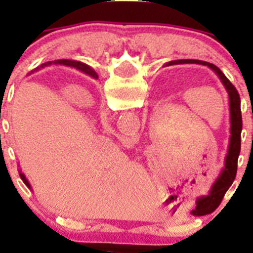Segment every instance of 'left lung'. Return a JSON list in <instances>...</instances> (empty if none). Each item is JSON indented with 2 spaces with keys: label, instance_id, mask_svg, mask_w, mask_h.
I'll use <instances>...</instances> for the list:
<instances>
[{
  "label": "left lung",
  "instance_id": "8db88e82",
  "mask_svg": "<svg viewBox=\"0 0 253 253\" xmlns=\"http://www.w3.org/2000/svg\"><path fill=\"white\" fill-rule=\"evenodd\" d=\"M180 63H198V64H204V66L210 67L213 69L214 72L219 76V78L222 80L223 84L227 88V92L229 95V110H231V142H229V149H228L227 158H225V169H223L222 175L218 178L215 182L211 191V198L214 196L215 193L218 203L224 196L225 191L229 189L232 182L234 181L237 173V162H238V156L241 152V133H242V114H241V99L240 93L236 90V87L229 82L224 73L220 71L216 66L208 62H203V60H196V59H180V60H173L167 63L169 66L171 64H180ZM208 196L207 199H209ZM216 203V204H218ZM219 205V204H218Z\"/></svg>",
  "mask_w": 253,
  "mask_h": 253
}]
</instances>
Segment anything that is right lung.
Returning a JSON list of instances; mask_svg holds the SVG:
<instances>
[{"label":"right lung","mask_w":253,"mask_h":253,"mask_svg":"<svg viewBox=\"0 0 253 253\" xmlns=\"http://www.w3.org/2000/svg\"><path fill=\"white\" fill-rule=\"evenodd\" d=\"M57 63H63V64H67V66H73V67H76L77 69H80V71H82V72H84V73H87V75H90V76H92V77L97 78V75L93 72L92 69H91L88 66H86V64L81 63V62H76V60H73V62H71V60H59V62H57ZM48 64H51V63L49 62V63H46V64H42V67L48 66ZM38 68H39V67H38ZM20 176H21L22 181L25 182V185H28L29 186V182H28V180L25 178V176L22 175V173H20Z\"/></svg>","instance_id":"add662e5"}]
</instances>
